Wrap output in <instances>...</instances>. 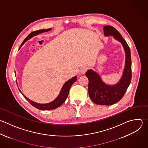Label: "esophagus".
<instances>
[{
  "label": "esophagus",
  "instance_id": "esophagus-1",
  "mask_svg": "<svg viewBox=\"0 0 148 148\" xmlns=\"http://www.w3.org/2000/svg\"><path fill=\"white\" fill-rule=\"evenodd\" d=\"M87 71V68L85 67H83L80 69V73L81 74H85L86 73V71Z\"/></svg>",
  "mask_w": 148,
  "mask_h": 148
}]
</instances>
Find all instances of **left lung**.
I'll return each instance as SVG.
<instances>
[{
    "instance_id": "1",
    "label": "left lung",
    "mask_w": 148,
    "mask_h": 148,
    "mask_svg": "<svg viewBox=\"0 0 148 148\" xmlns=\"http://www.w3.org/2000/svg\"><path fill=\"white\" fill-rule=\"evenodd\" d=\"M105 36H113L121 42L125 53V67L123 75L118 83L109 85L105 83L99 75L92 70H88L85 75L89 80L88 93L90 99L99 105L109 106L118 102L124 95L129 86L131 77V57L130 49L119 32L113 27L106 25L103 27Z\"/></svg>"
}]
</instances>
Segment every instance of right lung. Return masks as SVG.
Returning <instances> with one entry per match:
<instances>
[{
	"mask_svg": "<svg viewBox=\"0 0 148 148\" xmlns=\"http://www.w3.org/2000/svg\"><path fill=\"white\" fill-rule=\"evenodd\" d=\"M51 29H52L51 28H49V29H40V30H38V31H34V32H31V34H29L28 35V36L22 42L20 48L24 45V43L27 40H28V39L31 38L32 36L37 35L39 34L40 33H42V32H47L49 31H51ZM77 76H75V77H73L72 78H71L70 79H69V81H67V82H66L64 83V84L63 85L59 95H58V96L56 98V99L53 101H52L50 103H45V104L38 103H36V102H35L32 101H31L21 92V91L20 90V89L19 88H18V89H19L20 92L21 93V94L23 95V96L30 103V104L31 105H32L34 107L38 109L42 110H49L55 109L59 108V106H60L62 104H63V103L65 102V101L66 100L67 97L68 96V95H69V93L70 89L71 86L77 81Z\"/></svg>",
	"mask_w": 148,
	"mask_h": 148,
	"instance_id": "add662e5",
	"label": "right lung"
}]
</instances>
